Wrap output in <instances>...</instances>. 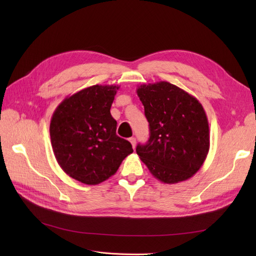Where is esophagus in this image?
Instances as JSON below:
<instances>
[{"mask_svg":"<svg viewBox=\"0 0 256 256\" xmlns=\"http://www.w3.org/2000/svg\"><path fill=\"white\" fill-rule=\"evenodd\" d=\"M129 142L131 143V145H132V147H134H134H136V138H129Z\"/></svg>","mask_w":256,"mask_h":256,"instance_id":"esophagus-1","label":"esophagus"}]
</instances>
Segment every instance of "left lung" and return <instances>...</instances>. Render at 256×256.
<instances>
[{
	"mask_svg": "<svg viewBox=\"0 0 256 256\" xmlns=\"http://www.w3.org/2000/svg\"><path fill=\"white\" fill-rule=\"evenodd\" d=\"M150 122V138L136 154L158 180H189L203 166L209 150V126L198 100L166 81L136 90Z\"/></svg>",
	"mask_w": 256,
	"mask_h": 256,
	"instance_id": "8db88e82",
	"label": "left lung"
}]
</instances>
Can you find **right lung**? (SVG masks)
Returning a JSON list of instances; mask_svg holds the SVG:
<instances>
[{
    "label": "right lung",
    "mask_w": 256,
    "mask_h": 256,
    "mask_svg": "<svg viewBox=\"0 0 256 256\" xmlns=\"http://www.w3.org/2000/svg\"><path fill=\"white\" fill-rule=\"evenodd\" d=\"M118 85H92L66 97L54 111L50 138L62 170L85 184H98L118 171L132 146L116 134L110 113Z\"/></svg>",
    "instance_id": "obj_1"
}]
</instances>
